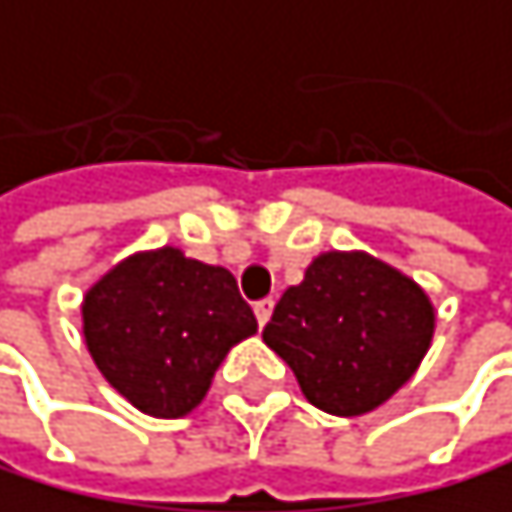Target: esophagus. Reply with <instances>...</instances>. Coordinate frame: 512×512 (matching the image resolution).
Listing matches in <instances>:
<instances>
[{"instance_id": "esophagus-1", "label": "esophagus", "mask_w": 512, "mask_h": 512, "mask_svg": "<svg viewBox=\"0 0 512 512\" xmlns=\"http://www.w3.org/2000/svg\"><path fill=\"white\" fill-rule=\"evenodd\" d=\"M272 309H275V300H259L256 306H253V312H256V322L259 325H265L272 319Z\"/></svg>"}]
</instances>
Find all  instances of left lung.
Listing matches in <instances>:
<instances>
[{"label": "left lung", "mask_w": 512, "mask_h": 512, "mask_svg": "<svg viewBox=\"0 0 512 512\" xmlns=\"http://www.w3.org/2000/svg\"><path fill=\"white\" fill-rule=\"evenodd\" d=\"M432 331L435 309L416 281L366 253H325L284 290L262 341L312 406L363 416L410 381Z\"/></svg>", "instance_id": "8db88e82"}]
</instances>
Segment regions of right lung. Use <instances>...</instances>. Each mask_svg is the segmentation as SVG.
Wrapping results in <instances>:
<instances>
[{"label":"right lung","mask_w":512,"mask_h":512,"mask_svg":"<svg viewBox=\"0 0 512 512\" xmlns=\"http://www.w3.org/2000/svg\"><path fill=\"white\" fill-rule=\"evenodd\" d=\"M256 331L228 269L162 247L118 262L84 297L96 369L137 410L178 419L200 403L228 350Z\"/></svg>","instance_id":"add662e5"}]
</instances>
